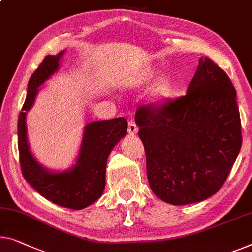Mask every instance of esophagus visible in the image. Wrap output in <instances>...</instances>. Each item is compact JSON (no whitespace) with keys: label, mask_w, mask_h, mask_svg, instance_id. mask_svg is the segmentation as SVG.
<instances>
[{"label":"esophagus","mask_w":252,"mask_h":252,"mask_svg":"<svg viewBox=\"0 0 252 252\" xmlns=\"http://www.w3.org/2000/svg\"><path fill=\"white\" fill-rule=\"evenodd\" d=\"M138 126L136 125V122L132 121V120H130L129 121V126H127V132L129 134H137L138 133Z\"/></svg>","instance_id":"1"}]
</instances>
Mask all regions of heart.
<instances>
[{"label": "heart", "mask_w": 252, "mask_h": 252, "mask_svg": "<svg viewBox=\"0 0 252 252\" xmlns=\"http://www.w3.org/2000/svg\"><path fill=\"white\" fill-rule=\"evenodd\" d=\"M155 72V67L153 65H144L139 67L138 70L131 74V76L126 79L125 82L126 87L133 88L139 87V86L146 84L149 81ZM174 88L173 84H172L171 79L168 77H160L157 79L155 84H154L152 90H150V99L154 103H164L168 100L173 95Z\"/></svg>", "instance_id": "heart-1"}]
</instances>
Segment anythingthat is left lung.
Returning <instances> with one entry per match:
<instances>
[{"mask_svg": "<svg viewBox=\"0 0 252 252\" xmlns=\"http://www.w3.org/2000/svg\"><path fill=\"white\" fill-rule=\"evenodd\" d=\"M154 193L181 206L212 197L227 179L242 144L236 92L209 58H200L185 96L136 112Z\"/></svg>", "mask_w": 252, "mask_h": 252, "instance_id": "1", "label": "left lung"}]
</instances>
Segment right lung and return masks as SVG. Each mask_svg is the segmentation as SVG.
<instances>
[{"label": "right lung", "instance_id": "1", "mask_svg": "<svg viewBox=\"0 0 252 252\" xmlns=\"http://www.w3.org/2000/svg\"><path fill=\"white\" fill-rule=\"evenodd\" d=\"M63 53L47 55L29 79L27 97L18 120L19 158L22 175L37 192L56 205L79 210L102 196L108 155L126 134L127 121L116 118L88 123L76 164L67 171L52 172L35 158L29 147L26 115L32 107L39 86L59 70Z\"/></svg>", "mask_w": 252, "mask_h": 252}]
</instances>
